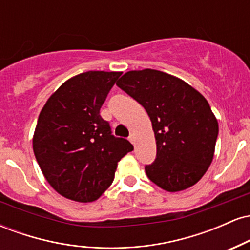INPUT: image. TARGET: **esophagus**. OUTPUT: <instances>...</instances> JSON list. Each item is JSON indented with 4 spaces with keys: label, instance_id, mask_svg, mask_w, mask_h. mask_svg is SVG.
Wrapping results in <instances>:
<instances>
[{
    "label": "esophagus",
    "instance_id": "34e87169",
    "mask_svg": "<svg viewBox=\"0 0 250 250\" xmlns=\"http://www.w3.org/2000/svg\"><path fill=\"white\" fill-rule=\"evenodd\" d=\"M129 141L133 143V145H135V136H134V134H130V136H129Z\"/></svg>",
    "mask_w": 250,
    "mask_h": 250
}]
</instances>
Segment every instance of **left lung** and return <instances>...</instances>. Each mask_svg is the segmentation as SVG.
Listing matches in <instances>:
<instances>
[{
  "instance_id": "1",
  "label": "left lung",
  "mask_w": 250,
  "mask_h": 250,
  "mask_svg": "<svg viewBox=\"0 0 250 250\" xmlns=\"http://www.w3.org/2000/svg\"><path fill=\"white\" fill-rule=\"evenodd\" d=\"M116 84L150 117L156 159L146 166L149 180L171 193L199 182L213 161L219 134L207 100L179 77L155 69L128 71Z\"/></svg>"
}]
</instances>
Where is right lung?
Segmentation results:
<instances>
[{
    "label": "right lung",
    "instance_id": "obj_1",
    "mask_svg": "<svg viewBox=\"0 0 250 250\" xmlns=\"http://www.w3.org/2000/svg\"><path fill=\"white\" fill-rule=\"evenodd\" d=\"M120 71H87L65 81L45 102L33 137L48 183L62 196L91 202L107 190L117 162L134 149L115 137L100 109Z\"/></svg>",
    "mask_w": 250,
    "mask_h": 250
}]
</instances>
